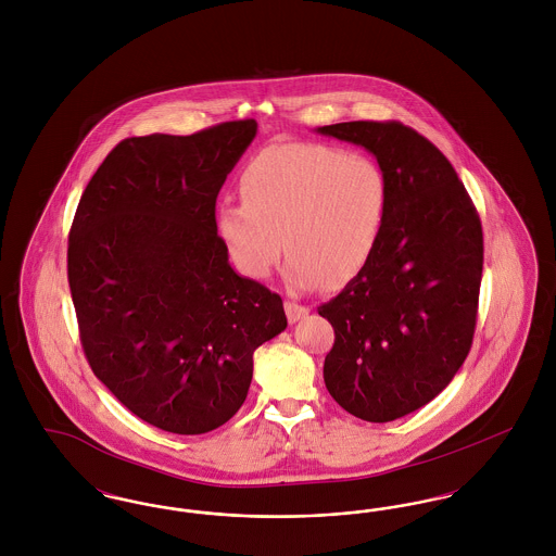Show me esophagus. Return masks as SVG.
Wrapping results in <instances>:
<instances>
[{"instance_id":"34e87169","label":"esophagus","mask_w":556,"mask_h":556,"mask_svg":"<svg viewBox=\"0 0 556 556\" xmlns=\"http://www.w3.org/2000/svg\"><path fill=\"white\" fill-rule=\"evenodd\" d=\"M308 313L311 311L306 306H300L295 302H286V315H288L290 323H298L300 318L308 317Z\"/></svg>"}]
</instances>
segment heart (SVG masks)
Returning <instances> with one entry per match:
<instances>
[{
  "label": "heart",
  "mask_w": 556,
  "mask_h": 556,
  "mask_svg": "<svg viewBox=\"0 0 556 556\" xmlns=\"http://www.w3.org/2000/svg\"><path fill=\"white\" fill-rule=\"evenodd\" d=\"M239 198L216 214V233L241 275L265 279L286 248L293 288L336 290L369 265L388 218L390 181L369 156L325 143H277L248 162Z\"/></svg>",
  "instance_id": "obj_1"
}]
</instances>
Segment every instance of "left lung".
<instances>
[{
    "label": "left lung",
    "instance_id": "1",
    "mask_svg": "<svg viewBox=\"0 0 556 556\" xmlns=\"http://www.w3.org/2000/svg\"><path fill=\"white\" fill-rule=\"evenodd\" d=\"M317 132L363 146L390 181L377 250L318 306L336 331L323 377L350 415L388 424L438 396L476 333L483 233L448 159L402 123L352 121Z\"/></svg>",
    "mask_w": 556,
    "mask_h": 556
}]
</instances>
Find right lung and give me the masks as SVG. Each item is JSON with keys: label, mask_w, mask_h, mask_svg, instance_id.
Masks as SVG:
<instances>
[{"label": "right lung", "mask_w": 556, "mask_h": 556, "mask_svg": "<svg viewBox=\"0 0 556 556\" xmlns=\"http://www.w3.org/2000/svg\"><path fill=\"white\" fill-rule=\"evenodd\" d=\"M256 121L123 139L80 195L68 286L96 377L135 417L179 435L227 424L254 350L288 327L283 302L238 275L216 195Z\"/></svg>", "instance_id": "1"}]
</instances>
